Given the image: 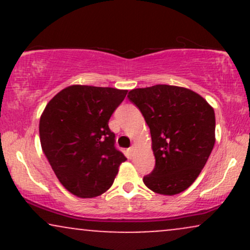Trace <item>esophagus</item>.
Returning <instances> with one entry per match:
<instances>
[{"instance_id": "34e87169", "label": "esophagus", "mask_w": 250, "mask_h": 250, "mask_svg": "<svg viewBox=\"0 0 250 250\" xmlns=\"http://www.w3.org/2000/svg\"><path fill=\"white\" fill-rule=\"evenodd\" d=\"M135 148H136V147H135V145H133L130 148H129V154H130V156H133V155H134Z\"/></svg>"}]
</instances>
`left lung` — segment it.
Masks as SVG:
<instances>
[{
    "label": "left lung",
    "mask_w": 250,
    "mask_h": 250,
    "mask_svg": "<svg viewBox=\"0 0 250 250\" xmlns=\"http://www.w3.org/2000/svg\"><path fill=\"white\" fill-rule=\"evenodd\" d=\"M151 135L155 168L143 177L154 193L176 195L197 179L215 145V113L190 89L156 84L129 91Z\"/></svg>",
    "instance_id": "left-lung-1"
}]
</instances>
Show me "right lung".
I'll return each mask as SVG.
<instances>
[{
    "instance_id": "add662e5",
    "label": "right lung",
    "mask_w": 250,
    "mask_h": 250,
    "mask_svg": "<svg viewBox=\"0 0 250 250\" xmlns=\"http://www.w3.org/2000/svg\"><path fill=\"white\" fill-rule=\"evenodd\" d=\"M128 90L73 84L48 102L40 140L54 173L77 197L90 199L113 185L125 156L115 148L108 122Z\"/></svg>"
}]
</instances>
